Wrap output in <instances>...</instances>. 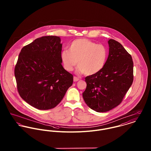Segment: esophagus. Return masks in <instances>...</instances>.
I'll use <instances>...</instances> for the list:
<instances>
[{
	"mask_svg": "<svg viewBox=\"0 0 151 151\" xmlns=\"http://www.w3.org/2000/svg\"><path fill=\"white\" fill-rule=\"evenodd\" d=\"M73 80H74V82H77V81H79V80H80V79H79V78H78V77H74Z\"/></svg>",
	"mask_w": 151,
	"mask_h": 151,
	"instance_id": "obj_1",
	"label": "esophagus"
}]
</instances>
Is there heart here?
<instances>
[{
	"mask_svg": "<svg viewBox=\"0 0 151 151\" xmlns=\"http://www.w3.org/2000/svg\"><path fill=\"white\" fill-rule=\"evenodd\" d=\"M108 51L102 44H96L86 38L73 41L68 51L60 53L62 63L67 71H71L77 63L78 72L91 76L99 72L106 63Z\"/></svg>",
	"mask_w": 151,
	"mask_h": 151,
	"instance_id": "heart-1",
	"label": "heart"
}]
</instances>
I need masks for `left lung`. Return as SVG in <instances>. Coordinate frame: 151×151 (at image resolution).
Returning <instances> with one entry per match:
<instances>
[{
    "label": "left lung",
    "mask_w": 151,
    "mask_h": 151,
    "mask_svg": "<svg viewBox=\"0 0 151 151\" xmlns=\"http://www.w3.org/2000/svg\"><path fill=\"white\" fill-rule=\"evenodd\" d=\"M109 52L104 68L86 77V88L83 93L89 108L106 112L122 102L133 82V62L121 43L109 40Z\"/></svg>",
    "instance_id": "left-lung-1"
}]
</instances>
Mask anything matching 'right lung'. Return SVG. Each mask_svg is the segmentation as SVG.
I'll use <instances>...</instances> for the list:
<instances>
[{
  "label": "right lung",
  "instance_id": "add662e5",
  "mask_svg": "<svg viewBox=\"0 0 151 151\" xmlns=\"http://www.w3.org/2000/svg\"><path fill=\"white\" fill-rule=\"evenodd\" d=\"M60 41L56 36L36 39L22 48L14 68L20 96L40 110L56 107L73 83L62 65Z\"/></svg>",
  "mask_w": 151,
  "mask_h": 151
}]
</instances>
